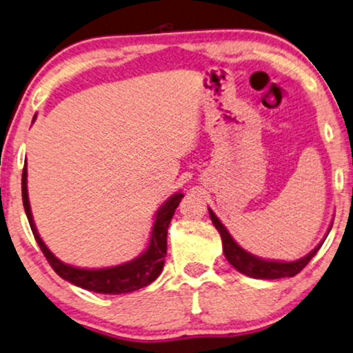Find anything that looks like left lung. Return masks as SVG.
<instances>
[{"instance_id":"obj_1","label":"left lung","mask_w":353,"mask_h":353,"mask_svg":"<svg viewBox=\"0 0 353 353\" xmlns=\"http://www.w3.org/2000/svg\"><path fill=\"white\" fill-rule=\"evenodd\" d=\"M210 218L213 221L214 228L218 229L221 234V241H223V250L224 255L228 258V261L236 268L242 274L250 276L255 279H281V278H292V276L299 274L305 266L308 265L310 260L314 256V253L319 250V247L323 245V242L319 245L308 253L307 256L300 258L297 261H268L261 260L252 253L243 250L242 247H239L236 241L231 237V234L228 232V229L221 224V221L216 218V214L210 210ZM331 231V229H330Z\"/></svg>"}]
</instances>
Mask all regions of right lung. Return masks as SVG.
<instances>
[{
  "label": "right lung",
  "mask_w": 353,
  "mask_h": 353,
  "mask_svg": "<svg viewBox=\"0 0 353 353\" xmlns=\"http://www.w3.org/2000/svg\"><path fill=\"white\" fill-rule=\"evenodd\" d=\"M181 192L174 194L166 203H164L157 213V219H154L152 239H150L148 248L142 255L134 258L132 261L124 263V265H117L112 268H101V270H83V268H74L69 265H64L59 261L53 253L48 250L41 241L37 228L34 224V218H32V211L29 205V195H27V166H23L22 171V201L23 210H26L27 219H29L30 229L34 232V237L39 247L43 252V255L48 260L50 266L56 271V274L61 278L69 281L74 285L79 288L92 290V292L98 294H128L134 292L145 288V285L152 284L154 279L158 278L164 266V256H166L168 248V228L171 223L174 211H176L177 205L182 200Z\"/></svg>",
  "instance_id": "right-lung-1"
}]
</instances>
